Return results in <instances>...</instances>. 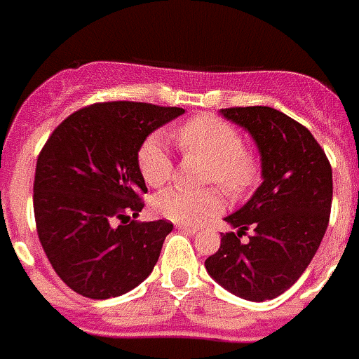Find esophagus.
<instances>
[{"label":"esophagus","mask_w":359,"mask_h":359,"mask_svg":"<svg viewBox=\"0 0 359 359\" xmlns=\"http://www.w3.org/2000/svg\"><path fill=\"white\" fill-rule=\"evenodd\" d=\"M180 231H186V233H198V227L197 226H188V224H179L177 226Z\"/></svg>","instance_id":"obj_1"}]
</instances>
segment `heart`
Returning a JSON list of instances; mask_svg holds the SVG:
<instances>
[{
    "mask_svg": "<svg viewBox=\"0 0 359 359\" xmlns=\"http://www.w3.org/2000/svg\"><path fill=\"white\" fill-rule=\"evenodd\" d=\"M175 141L184 155L204 158V180L222 186L231 198L253 191L262 179V162L257 151L244 146L236 126L217 115H197L175 130ZM137 168L142 180L161 188L173 177V158L158 135L146 137L137 149ZM224 197L218 188L202 191L170 188L154 198V210L173 222L195 226L222 210Z\"/></svg>",
    "mask_w": 359,
    "mask_h": 359,
    "instance_id": "obj_1",
    "label": "heart"
}]
</instances>
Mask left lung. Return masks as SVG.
Masks as SVG:
<instances>
[{
  "mask_svg": "<svg viewBox=\"0 0 359 359\" xmlns=\"http://www.w3.org/2000/svg\"><path fill=\"white\" fill-rule=\"evenodd\" d=\"M222 115L255 139L264 182L244 208L226 217L238 231L222 233L205 269L233 294L266 302L300 278L322 244L332 204V168L313 133L282 111L235 106ZM249 229L250 240L240 241Z\"/></svg>",
  "mask_w": 359,
  "mask_h": 359,
  "instance_id": "8db88e82",
  "label": "left lung"
}]
</instances>
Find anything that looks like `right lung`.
<instances>
[{
  "label": "right lung",
  "mask_w": 359,
  "mask_h": 359,
  "mask_svg": "<svg viewBox=\"0 0 359 359\" xmlns=\"http://www.w3.org/2000/svg\"><path fill=\"white\" fill-rule=\"evenodd\" d=\"M182 108L95 102L68 115L37 157L34 217L57 276L72 291L106 300L132 291L154 271L168 220H132L148 193L137 149Z\"/></svg>",
  "instance_id": "add662e5"
}]
</instances>
